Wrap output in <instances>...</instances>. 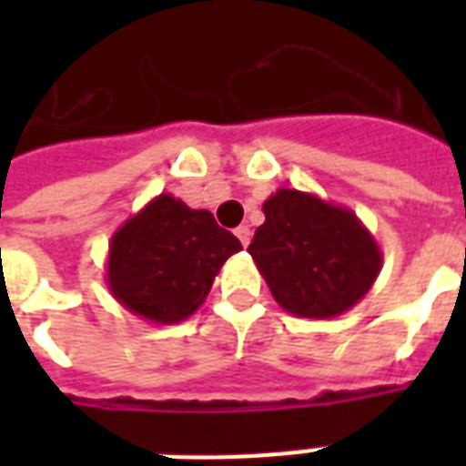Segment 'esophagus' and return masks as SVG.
Listing matches in <instances>:
<instances>
[{
    "mask_svg": "<svg viewBox=\"0 0 466 466\" xmlns=\"http://www.w3.org/2000/svg\"><path fill=\"white\" fill-rule=\"evenodd\" d=\"M234 234H237V239L241 241V247H248V241H251V229H248V227H237Z\"/></svg>",
    "mask_w": 466,
    "mask_h": 466,
    "instance_id": "obj_1",
    "label": "esophagus"
}]
</instances>
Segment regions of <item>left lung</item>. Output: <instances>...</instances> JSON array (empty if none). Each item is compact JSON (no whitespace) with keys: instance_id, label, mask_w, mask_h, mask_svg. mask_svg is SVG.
Instances as JSON below:
<instances>
[{"instance_id":"obj_1","label":"left lung","mask_w":466,"mask_h":466,"mask_svg":"<svg viewBox=\"0 0 466 466\" xmlns=\"http://www.w3.org/2000/svg\"><path fill=\"white\" fill-rule=\"evenodd\" d=\"M263 215L248 254L285 311L339 317L375 285L382 248L353 210L305 190L278 188Z\"/></svg>"}]
</instances>
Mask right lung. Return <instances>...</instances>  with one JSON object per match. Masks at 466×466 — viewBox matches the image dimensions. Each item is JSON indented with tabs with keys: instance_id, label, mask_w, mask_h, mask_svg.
<instances>
[{
	"instance_id": "right-lung-1",
	"label": "right lung",
	"mask_w": 466,
	"mask_h": 466,
	"mask_svg": "<svg viewBox=\"0 0 466 466\" xmlns=\"http://www.w3.org/2000/svg\"><path fill=\"white\" fill-rule=\"evenodd\" d=\"M241 241L161 193L113 232L106 263L108 290L127 311L152 324H178L203 305L212 280Z\"/></svg>"
}]
</instances>
